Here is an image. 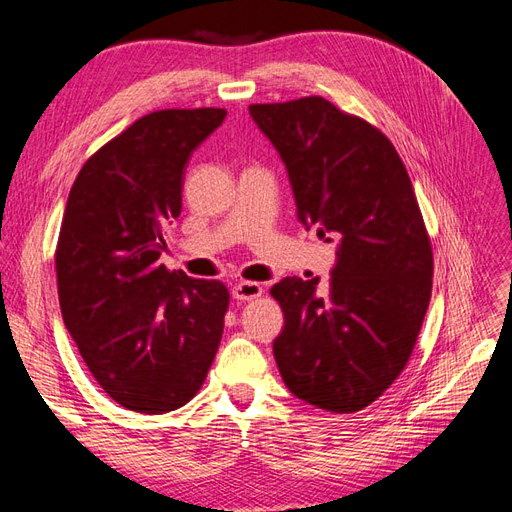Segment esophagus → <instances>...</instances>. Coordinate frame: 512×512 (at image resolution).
<instances>
[{"label": "esophagus", "instance_id": "obj_1", "mask_svg": "<svg viewBox=\"0 0 512 512\" xmlns=\"http://www.w3.org/2000/svg\"><path fill=\"white\" fill-rule=\"evenodd\" d=\"M260 294H262V286L256 282H239L235 284V288H232V297L237 301H252V299H258Z\"/></svg>", "mask_w": 512, "mask_h": 512}]
</instances>
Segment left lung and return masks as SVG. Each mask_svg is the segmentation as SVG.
<instances>
[{
    "instance_id": "8db88e82",
    "label": "left lung",
    "mask_w": 512,
    "mask_h": 512,
    "mask_svg": "<svg viewBox=\"0 0 512 512\" xmlns=\"http://www.w3.org/2000/svg\"><path fill=\"white\" fill-rule=\"evenodd\" d=\"M280 153L297 220L335 243L327 288L284 277L273 354L288 391L329 412L376 401L406 367L431 297V243L408 170L367 121L320 96L252 104Z\"/></svg>"
}]
</instances>
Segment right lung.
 <instances>
[{
    "mask_svg": "<svg viewBox=\"0 0 512 512\" xmlns=\"http://www.w3.org/2000/svg\"><path fill=\"white\" fill-rule=\"evenodd\" d=\"M224 117H141L85 162L68 196L55 252L61 316L98 384L134 412L188 404L220 346L226 286L158 260L181 213L185 166Z\"/></svg>",
    "mask_w": 512,
    "mask_h": 512,
    "instance_id": "obj_1",
    "label": "right lung"
}]
</instances>
